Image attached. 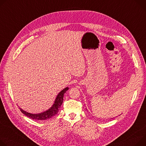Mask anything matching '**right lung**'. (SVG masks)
<instances>
[{"label": "right lung", "instance_id": "1", "mask_svg": "<svg viewBox=\"0 0 146 146\" xmlns=\"http://www.w3.org/2000/svg\"><path fill=\"white\" fill-rule=\"evenodd\" d=\"M68 90H69V88L66 87L64 89H63L62 91H60L59 93V94L58 95L55 101V103L54 104V105H53L52 107L49 110H48V111L44 112L38 113V114H32L23 111L21 108H20V110L25 116H27V117L31 119H35V120L42 121V120H46V119H50L52 116H55L58 113L59 111L60 110V108L61 107L63 101L64 94Z\"/></svg>", "mask_w": 146, "mask_h": 146}]
</instances>
